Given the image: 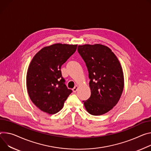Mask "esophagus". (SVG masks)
Instances as JSON below:
<instances>
[{"instance_id":"1","label":"esophagus","mask_w":151,"mask_h":151,"mask_svg":"<svg viewBox=\"0 0 151 151\" xmlns=\"http://www.w3.org/2000/svg\"><path fill=\"white\" fill-rule=\"evenodd\" d=\"M78 86H76L72 89V90H73V92H76V91L78 90Z\"/></svg>"}]
</instances>
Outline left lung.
Listing matches in <instances>:
<instances>
[{"instance_id":"obj_1","label":"left lung","mask_w":151,"mask_h":151,"mask_svg":"<svg viewBox=\"0 0 151 151\" xmlns=\"http://www.w3.org/2000/svg\"><path fill=\"white\" fill-rule=\"evenodd\" d=\"M78 52L86 63L90 79L91 96L83 101L87 111L99 116L117 104L124 87L121 65L115 54L102 45L79 46Z\"/></svg>"}]
</instances>
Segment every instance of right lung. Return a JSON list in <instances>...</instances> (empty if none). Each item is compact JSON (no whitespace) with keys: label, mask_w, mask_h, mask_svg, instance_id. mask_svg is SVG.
I'll list each match as a JSON object with an SVG mask.
<instances>
[{"label":"right lung","mask_w":151,"mask_h":151,"mask_svg":"<svg viewBox=\"0 0 151 151\" xmlns=\"http://www.w3.org/2000/svg\"><path fill=\"white\" fill-rule=\"evenodd\" d=\"M76 48L77 45L55 44L41 49L32 60L27 72V90L32 102L42 111L58 113L72 92L65 84L61 67Z\"/></svg>","instance_id":"right-lung-1"}]
</instances>
